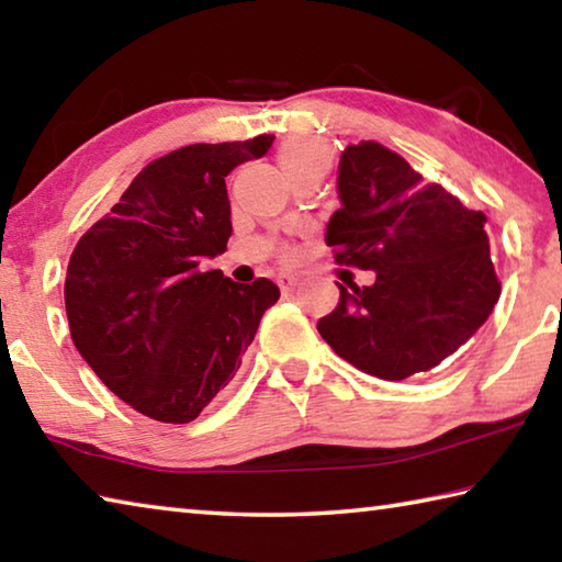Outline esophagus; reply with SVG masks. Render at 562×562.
Listing matches in <instances>:
<instances>
[{
	"label": "esophagus",
	"instance_id": "esophagus-1",
	"mask_svg": "<svg viewBox=\"0 0 562 562\" xmlns=\"http://www.w3.org/2000/svg\"><path fill=\"white\" fill-rule=\"evenodd\" d=\"M297 278H292V274H280L278 278V284H280V290L282 292H292L294 288H297Z\"/></svg>",
	"mask_w": 562,
	"mask_h": 562
}]
</instances>
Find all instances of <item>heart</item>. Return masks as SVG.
<instances>
[{
  "label": "heart",
  "mask_w": 562,
  "mask_h": 562,
  "mask_svg": "<svg viewBox=\"0 0 562 562\" xmlns=\"http://www.w3.org/2000/svg\"><path fill=\"white\" fill-rule=\"evenodd\" d=\"M280 164L284 168V173L290 176V173H294V170H302V168L327 166L329 154H327V148L319 144V140L292 138L280 150Z\"/></svg>",
  "instance_id": "obj_1"
}]
</instances>
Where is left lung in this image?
I'll return each mask as SVG.
<instances>
[{"mask_svg":"<svg viewBox=\"0 0 562 562\" xmlns=\"http://www.w3.org/2000/svg\"><path fill=\"white\" fill-rule=\"evenodd\" d=\"M337 193L325 240L337 262L376 280L339 284V304L317 322L322 339L386 382L429 372L479 331L501 297L486 215L441 186H424L374 140L341 150Z\"/></svg>","mask_w":562,"mask_h":562,"instance_id":"8db88e82","label":"left lung"}]
</instances>
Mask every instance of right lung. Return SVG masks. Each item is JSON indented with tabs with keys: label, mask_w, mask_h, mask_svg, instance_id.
Masks as SVG:
<instances>
[{
	"label": "right lung",
	"mask_w": 562,
	"mask_h": 562,
	"mask_svg": "<svg viewBox=\"0 0 562 562\" xmlns=\"http://www.w3.org/2000/svg\"><path fill=\"white\" fill-rule=\"evenodd\" d=\"M274 136L193 144L156 158L76 243L64 300L79 355L121 402L188 424L227 386L278 284L201 270L233 235L225 176Z\"/></svg>",
	"instance_id": "right-lung-1"
}]
</instances>
